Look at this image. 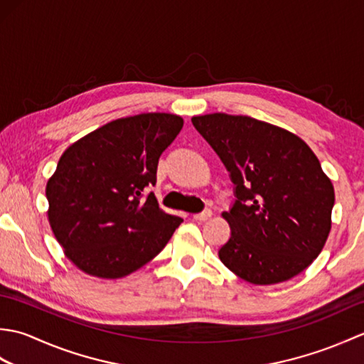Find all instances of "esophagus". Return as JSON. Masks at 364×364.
I'll list each match as a JSON object with an SVG mask.
<instances>
[{
  "mask_svg": "<svg viewBox=\"0 0 364 364\" xmlns=\"http://www.w3.org/2000/svg\"><path fill=\"white\" fill-rule=\"evenodd\" d=\"M211 215H213L211 210H205V211H202V213L194 214V220H197V222H205V220L210 219Z\"/></svg>",
  "mask_w": 364,
  "mask_h": 364,
  "instance_id": "obj_1",
  "label": "esophagus"
}]
</instances>
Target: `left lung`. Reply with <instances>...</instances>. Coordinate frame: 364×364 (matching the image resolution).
Masks as SVG:
<instances>
[{
  "label": "left lung",
  "mask_w": 364,
  "mask_h": 364,
  "mask_svg": "<svg viewBox=\"0 0 364 364\" xmlns=\"http://www.w3.org/2000/svg\"><path fill=\"white\" fill-rule=\"evenodd\" d=\"M192 125L235 184L223 219L231 236L219 258L253 284L289 280L311 264L331 228L335 189L313 150L296 134L247 115L206 114Z\"/></svg>",
  "instance_id": "left-lung-1"
}]
</instances>
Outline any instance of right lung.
<instances>
[{"label":"right lung","instance_id":"1","mask_svg":"<svg viewBox=\"0 0 364 364\" xmlns=\"http://www.w3.org/2000/svg\"><path fill=\"white\" fill-rule=\"evenodd\" d=\"M183 128L180 115L117 119L72 144L46 183L48 220L65 257L82 272L122 278L164 249L181 218L150 192L158 161Z\"/></svg>","mask_w":364,"mask_h":364}]
</instances>
